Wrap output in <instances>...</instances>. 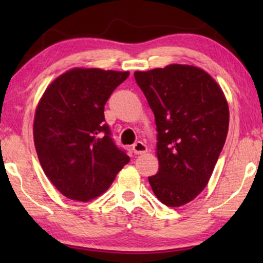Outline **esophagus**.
<instances>
[{"instance_id": "obj_1", "label": "esophagus", "mask_w": 263, "mask_h": 263, "mask_svg": "<svg viewBox=\"0 0 263 263\" xmlns=\"http://www.w3.org/2000/svg\"><path fill=\"white\" fill-rule=\"evenodd\" d=\"M133 152H134V154L145 153V152H147V146L141 141L135 142L134 145H133Z\"/></svg>"}]
</instances>
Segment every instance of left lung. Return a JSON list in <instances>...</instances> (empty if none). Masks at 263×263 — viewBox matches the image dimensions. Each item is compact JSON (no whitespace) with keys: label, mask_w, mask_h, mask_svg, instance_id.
<instances>
[{"label":"left lung","mask_w":263,"mask_h":263,"mask_svg":"<svg viewBox=\"0 0 263 263\" xmlns=\"http://www.w3.org/2000/svg\"><path fill=\"white\" fill-rule=\"evenodd\" d=\"M134 77L156 117L159 171L149 184L158 200L179 207L210 181L228 135V102L211 75L193 66L170 64Z\"/></svg>","instance_id":"left-lung-1"}]
</instances>
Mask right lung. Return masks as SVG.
<instances>
[{
  "mask_svg": "<svg viewBox=\"0 0 263 263\" xmlns=\"http://www.w3.org/2000/svg\"><path fill=\"white\" fill-rule=\"evenodd\" d=\"M128 71L75 68L46 88L34 116L39 161L68 199L89 201L111 185L130 158L112 139L104 106Z\"/></svg>",
  "mask_w": 263,
  "mask_h": 263,
  "instance_id": "1",
  "label": "right lung"
}]
</instances>
